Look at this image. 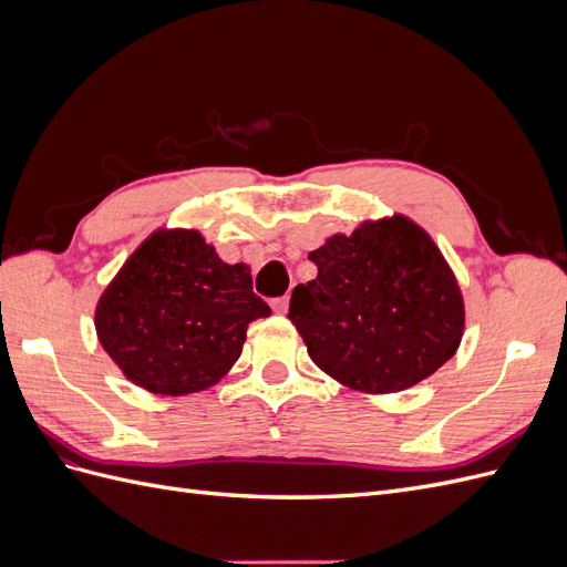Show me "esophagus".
<instances>
[{
	"mask_svg": "<svg viewBox=\"0 0 567 567\" xmlns=\"http://www.w3.org/2000/svg\"><path fill=\"white\" fill-rule=\"evenodd\" d=\"M288 302H290V298H288V296L277 298V300H271V310L277 312V315H286V312H288Z\"/></svg>",
	"mask_w": 567,
	"mask_h": 567,
	"instance_id": "1",
	"label": "esophagus"
}]
</instances>
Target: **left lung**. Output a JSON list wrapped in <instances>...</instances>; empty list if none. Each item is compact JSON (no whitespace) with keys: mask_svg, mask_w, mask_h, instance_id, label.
I'll return each instance as SVG.
<instances>
[{"mask_svg":"<svg viewBox=\"0 0 567 567\" xmlns=\"http://www.w3.org/2000/svg\"><path fill=\"white\" fill-rule=\"evenodd\" d=\"M317 279L293 288L288 319L312 362L352 390L400 392L454 357L463 298L442 252L394 215L310 252Z\"/></svg>","mask_w":567,"mask_h":567,"instance_id":"obj_1","label":"left lung"}]
</instances>
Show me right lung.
<instances>
[{
	"mask_svg": "<svg viewBox=\"0 0 567 567\" xmlns=\"http://www.w3.org/2000/svg\"><path fill=\"white\" fill-rule=\"evenodd\" d=\"M246 265L221 262L194 229H158L96 305V336L127 379L156 394L215 385L244 350L248 323L269 317Z\"/></svg>",
	"mask_w": 567,
	"mask_h": 567,
	"instance_id": "add662e5",
	"label": "right lung"
}]
</instances>
